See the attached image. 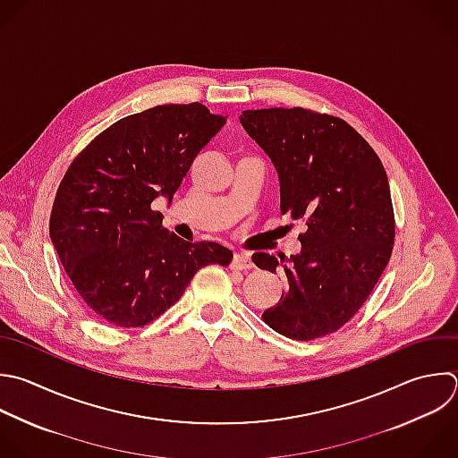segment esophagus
I'll return each mask as SVG.
<instances>
[{
	"label": "esophagus",
	"mask_w": 458,
	"mask_h": 458,
	"mask_svg": "<svg viewBox=\"0 0 458 458\" xmlns=\"http://www.w3.org/2000/svg\"><path fill=\"white\" fill-rule=\"evenodd\" d=\"M254 265L250 261V258L247 254H234L233 261H231V268L233 270H250Z\"/></svg>",
	"instance_id": "1"
}]
</instances>
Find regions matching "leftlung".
Instances as JSON below:
<instances>
[{"label":"left lung","instance_id":"8db88e82","mask_svg":"<svg viewBox=\"0 0 458 458\" xmlns=\"http://www.w3.org/2000/svg\"><path fill=\"white\" fill-rule=\"evenodd\" d=\"M240 122L279 174L281 213L306 224L290 265L284 254L252 256L261 270L281 268L288 288L261 317L292 340L326 336L358 313L390 259L395 220L386 172L342 118L274 107L243 111Z\"/></svg>","mask_w":458,"mask_h":458}]
</instances>
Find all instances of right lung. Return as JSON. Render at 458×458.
I'll return each mask as SVG.
<instances>
[{
	"label": "right lung",
	"mask_w": 458,
	"mask_h": 458,
	"mask_svg": "<svg viewBox=\"0 0 458 458\" xmlns=\"http://www.w3.org/2000/svg\"><path fill=\"white\" fill-rule=\"evenodd\" d=\"M224 123L199 102L157 106L113 123L66 170L50 238L97 317L143 327L181 299L202 267L231 263L229 249L184 242L152 209L159 195L172 200Z\"/></svg>",
	"instance_id": "1"
}]
</instances>
